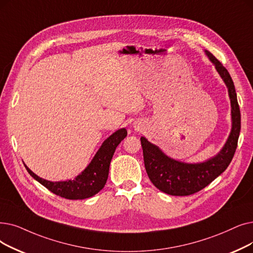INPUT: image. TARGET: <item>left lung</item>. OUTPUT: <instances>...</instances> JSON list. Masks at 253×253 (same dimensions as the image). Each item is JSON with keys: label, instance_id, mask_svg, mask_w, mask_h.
<instances>
[{"label": "left lung", "instance_id": "obj_1", "mask_svg": "<svg viewBox=\"0 0 253 253\" xmlns=\"http://www.w3.org/2000/svg\"><path fill=\"white\" fill-rule=\"evenodd\" d=\"M205 52L214 64L217 72L227 87L232 107V130L220 152L214 157L199 163H187L172 159L146 137H140L145 168L149 179L156 188L169 195L185 196L204 189L227 169L238 145L241 114L234 82L222 64L210 51L205 50Z\"/></svg>", "mask_w": 253, "mask_h": 253}]
</instances>
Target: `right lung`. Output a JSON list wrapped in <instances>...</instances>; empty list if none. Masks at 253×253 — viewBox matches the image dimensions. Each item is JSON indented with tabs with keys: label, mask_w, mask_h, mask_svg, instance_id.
Masks as SVG:
<instances>
[{
	"label": "right lung",
	"mask_w": 253,
	"mask_h": 253,
	"mask_svg": "<svg viewBox=\"0 0 253 253\" xmlns=\"http://www.w3.org/2000/svg\"><path fill=\"white\" fill-rule=\"evenodd\" d=\"M126 136L127 130L122 128L107 137L95 154L89 166L73 180L51 182L38 177L26 164L25 167L33 178L52 193L67 200L89 199L104 187L116 148Z\"/></svg>",
	"instance_id": "right-lung-1"
}]
</instances>
